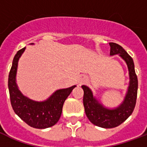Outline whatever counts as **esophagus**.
Listing matches in <instances>:
<instances>
[{
	"label": "esophagus",
	"mask_w": 147,
	"mask_h": 147,
	"mask_svg": "<svg viewBox=\"0 0 147 147\" xmlns=\"http://www.w3.org/2000/svg\"><path fill=\"white\" fill-rule=\"evenodd\" d=\"M85 79H82V81H81V82H80V84H82V83H83V82H85Z\"/></svg>",
	"instance_id": "esophagus-1"
}]
</instances>
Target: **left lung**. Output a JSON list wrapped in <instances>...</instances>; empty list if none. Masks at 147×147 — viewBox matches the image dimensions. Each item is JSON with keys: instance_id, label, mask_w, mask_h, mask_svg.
I'll use <instances>...</instances> for the list:
<instances>
[{"instance_id": "1", "label": "left lung", "mask_w": 147, "mask_h": 147, "mask_svg": "<svg viewBox=\"0 0 147 147\" xmlns=\"http://www.w3.org/2000/svg\"><path fill=\"white\" fill-rule=\"evenodd\" d=\"M109 45L110 55L118 54L126 62L129 71L130 85L122 104L114 109L107 108L96 100L89 88L86 85L82 86L84 91L83 105L86 116L93 124L103 128L116 127L131 115L136 105L138 88V80L131 56L120 45L114 42H109Z\"/></svg>"}]
</instances>
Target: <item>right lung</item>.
Masks as SVG:
<instances>
[{
    "mask_svg": "<svg viewBox=\"0 0 147 147\" xmlns=\"http://www.w3.org/2000/svg\"><path fill=\"white\" fill-rule=\"evenodd\" d=\"M25 49L26 47L18 51L15 55L9 73L8 88L11 106L17 116L29 126L37 129L50 127L59 121L65 100L76 85L57 90L44 101H35L24 96L18 89L16 75L18 60Z\"/></svg>",
    "mask_w": 147,
    "mask_h": 147,
    "instance_id": "obj_1",
    "label": "right lung"
}]
</instances>
